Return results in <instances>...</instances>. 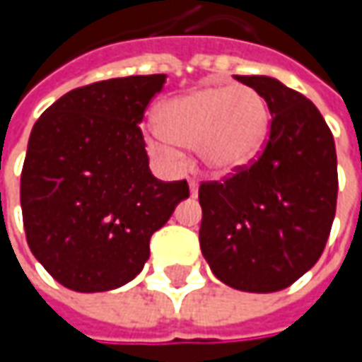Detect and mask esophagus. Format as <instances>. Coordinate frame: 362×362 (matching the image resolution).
Returning <instances> with one entry per match:
<instances>
[{"label": "esophagus", "mask_w": 362, "mask_h": 362, "mask_svg": "<svg viewBox=\"0 0 362 362\" xmlns=\"http://www.w3.org/2000/svg\"><path fill=\"white\" fill-rule=\"evenodd\" d=\"M197 187H199L197 179H189V189H191V197H195V195H197Z\"/></svg>", "instance_id": "esophagus-1"}]
</instances>
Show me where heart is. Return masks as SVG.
Listing matches in <instances>:
<instances>
[{"mask_svg": "<svg viewBox=\"0 0 362 362\" xmlns=\"http://www.w3.org/2000/svg\"><path fill=\"white\" fill-rule=\"evenodd\" d=\"M146 134L151 153L181 159V145L195 146L216 175H230L256 159L270 131V106L250 86H203L163 103Z\"/></svg>", "mask_w": 362, "mask_h": 362, "instance_id": "obj_1", "label": "heart"}]
</instances>
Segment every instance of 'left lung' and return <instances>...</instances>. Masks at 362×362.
Wrapping results in <instances>:
<instances>
[{
    "mask_svg": "<svg viewBox=\"0 0 362 362\" xmlns=\"http://www.w3.org/2000/svg\"><path fill=\"white\" fill-rule=\"evenodd\" d=\"M270 106V136L250 167L199 187V245L242 292L294 284L325 252L337 211V148L318 108L270 76H235Z\"/></svg>",
    "mask_w": 362,
    "mask_h": 362,
    "instance_id": "1",
    "label": "left lung"
}]
</instances>
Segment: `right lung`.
<instances>
[{
    "instance_id": "right-lung-1",
    "label": "right lung",
    "mask_w": 362,
    "mask_h": 362,
    "mask_svg": "<svg viewBox=\"0 0 362 362\" xmlns=\"http://www.w3.org/2000/svg\"><path fill=\"white\" fill-rule=\"evenodd\" d=\"M165 74L110 78L74 88L35 120L21 169L25 240L35 259L74 292L131 282L151 235L189 197L187 181L148 169L139 122Z\"/></svg>"
}]
</instances>
